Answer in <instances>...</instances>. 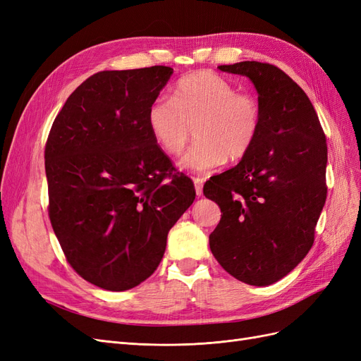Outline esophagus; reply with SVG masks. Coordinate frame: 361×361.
Returning <instances> with one entry per match:
<instances>
[{"instance_id":"1","label":"esophagus","mask_w":361,"mask_h":361,"mask_svg":"<svg viewBox=\"0 0 361 361\" xmlns=\"http://www.w3.org/2000/svg\"><path fill=\"white\" fill-rule=\"evenodd\" d=\"M192 180H194V187H195V194H197L200 197V195L203 194V179L202 178H194Z\"/></svg>"}]
</instances>
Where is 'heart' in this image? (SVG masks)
<instances>
[{
	"mask_svg": "<svg viewBox=\"0 0 361 361\" xmlns=\"http://www.w3.org/2000/svg\"><path fill=\"white\" fill-rule=\"evenodd\" d=\"M147 125L159 149L180 155L192 129L199 141L183 157L180 167L206 173L228 159L238 161L253 150L260 134L262 106L257 97L209 71L185 75L171 99L158 97L147 110Z\"/></svg>",
	"mask_w": 361,
	"mask_h": 361,
	"instance_id": "b5f03b06",
	"label": "heart"
}]
</instances>
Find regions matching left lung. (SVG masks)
<instances>
[{"instance_id": "obj_1", "label": "left lung", "mask_w": 361, "mask_h": 361, "mask_svg": "<svg viewBox=\"0 0 361 361\" xmlns=\"http://www.w3.org/2000/svg\"><path fill=\"white\" fill-rule=\"evenodd\" d=\"M218 69L255 84L262 126L253 150L204 183L203 194L223 212L209 247L228 274L268 286L313 245L326 199L325 134L307 94L274 64L241 61Z\"/></svg>"}]
</instances>
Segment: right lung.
Returning <instances> with one entry per match:
<instances>
[{
	"mask_svg": "<svg viewBox=\"0 0 361 361\" xmlns=\"http://www.w3.org/2000/svg\"><path fill=\"white\" fill-rule=\"evenodd\" d=\"M167 66L102 71L68 97L45 146L48 214L76 274L128 290L154 274L169 231L195 199L152 137L147 110Z\"/></svg>",
	"mask_w": 361,
	"mask_h": 361,
	"instance_id": "1",
	"label": "right lung"
}]
</instances>
